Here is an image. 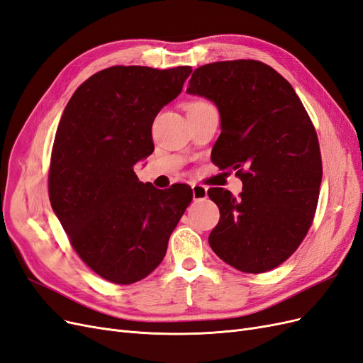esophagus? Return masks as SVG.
<instances>
[{
	"instance_id": "1",
	"label": "esophagus",
	"mask_w": 363,
	"mask_h": 363,
	"mask_svg": "<svg viewBox=\"0 0 363 363\" xmlns=\"http://www.w3.org/2000/svg\"><path fill=\"white\" fill-rule=\"evenodd\" d=\"M192 195L194 200H203L207 196V188L203 184H192Z\"/></svg>"
}]
</instances>
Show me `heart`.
I'll list each match as a JSON object with an SVG mask.
<instances>
[{"label":"heart","mask_w":363,"mask_h":363,"mask_svg":"<svg viewBox=\"0 0 363 363\" xmlns=\"http://www.w3.org/2000/svg\"><path fill=\"white\" fill-rule=\"evenodd\" d=\"M199 104H206V103H203V101H195V103H191L188 107H192V106H199Z\"/></svg>","instance_id":"obj_1"}]
</instances>
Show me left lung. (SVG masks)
I'll use <instances>...</instances> for the list:
<instances>
[{
	"instance_id": "left-lung-1",
	"label": "left lung",
	"mask_w": 363,
	"mask_h": 363,
	"mask_svg": "<svg viewBox=\"0 0 363 363\" xmlns=\"http://www.w3.org/2000/svg\"><path fill=\"white\" fill-rule=\"evenodd\" d=\"M186 92L218 107L212 162L242 180L239 199L207 191L219 207L208 244L242 272L274 269L298 248L316 211L323 163L312 121L289 82L257 60L204 65Z\"/></svg>"
}]
</instances>
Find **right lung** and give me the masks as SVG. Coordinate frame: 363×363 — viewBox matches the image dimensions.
<instances>
[{"instance_id": "1", "label": "right lung", "mask_w": 363, "mask_h": 363, "mask_svg": "<svg viewBox=\"0 0 363 363\" xmlns=\"http://www.w3.org/2000/svg\"><path fill=\"white\" fill-rule=\"evenodd\" d=\"M191 67H112L74 92L51 152L48 194L77 255L98 276L131 284L167 255L192 201L188 184L156 189L135 164L155 151L152 121L182 92Z\"/></svg>"}]
</instances>
